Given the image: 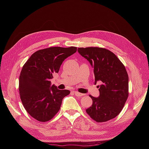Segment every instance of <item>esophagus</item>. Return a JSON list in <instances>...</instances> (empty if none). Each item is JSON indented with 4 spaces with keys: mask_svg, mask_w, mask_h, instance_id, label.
I'll list each match as a JSON object with an SVG mask.
<instances>
[{
    "mask_svg": "<svg viewBox=\"0 0 149 149\" xmlns=\"http://www.w3.org/2000/svg\"><path fill=\"white\" fill-rule=\"evenodd\" d=\"M73 93H74V94H75V95H76V96H78V97L82 96L83 95V94H82V93H80L77 92V91H73Z\"/></svg>",
    "mask_w": 149,
    "mask_h": 149,
    "instance_id": "34e87169",
    "label": "esophagus"
}]
</instances>
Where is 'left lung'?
I'll return each mask as SVG.
<instances>
[{
	"label": "left lung",
	"instance_id": "1",
	"mask_svg": "<svg viewBox=\"0 0 149 149\" xmlns=\"http://www.w3.org/2000/svg\"><path fill=\"white\" fill-rule=\"evenodd\" d=\"M78 52L93 68L94 84L101 83L97 86L100 96L89 95L93 104L86 112L97 123L115 118L123 109L129 95V76L124 65L106 48H78Z\"/></svg>",
	"mask_w": 149,
	"mask_h": 149
}]
</instances>
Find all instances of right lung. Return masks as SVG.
<instances>
[{
	"label": "right lung",
	"mask_w": 149,
	"mask_h": 149,
	"mask_svg": "<svg viewBox=\"0 0 149 149\" xmlns=\"http://www.w3.org/2000/svg\"><path fill=\"white\" fill-rule=\"evenodd\" d=\"M77 48L49 47L38 50L22 67L19 77V93L25 110L40 122L51 120L59 111L62 100L70 93L51 86L53 74L58 73L66 58Z\"/></svg>",
	"instance_id": "1"
}]
</instances>
